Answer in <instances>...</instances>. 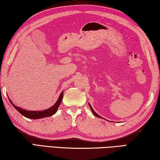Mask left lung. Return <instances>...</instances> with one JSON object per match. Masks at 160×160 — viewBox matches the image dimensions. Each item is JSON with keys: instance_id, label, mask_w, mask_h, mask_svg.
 I'll list each match as a JSON object with an SVG mask.
<instances>
[{"instance_id": "8db88e82", "label": "left lung", "mask_w": 160, "mask_h": 160, "mask_svg": "<svg viewBox=\"0 0 160 160\" xmlns=\"http://www.w3.org/2000/svg\"><path fill=\"white\" fill-rule=\"evenodd\" d=\"M89 105V107H90V108H91V111H92V112H93V114H94V115L95 116H96V117H100V118H102V117H100V116H99L98 115V114L96 112H95L93 110V108H92V107H91V105L90 104H88Z\"/></svg>"}]
</instances>
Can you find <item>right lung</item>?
Here are the masks:
<instances>
[{
  "mask_svg": "<svg viewBox=\"0 0 160 160\" xmlns=\"http://www.w3.org/2000/svg\"><path fill=\"white\" fill-rule=\"evenodd\" d=\"M63 98V91H62V93L60 95V97H59L58 100H57V102H55V104L52 106L51 108H50L47 110H45L43 111H28V110H23L19 107H17L13 103L11 102V100L9 99L10 102L11 104L12 105V106L15 108L17 110H18L19 113L22 115L27 117V118L29 119H41V118H44V117H50L54 114L58 110V108H59V106L61 104L62 100Z\"/></svg>",
  "mask_w": 160,
  "mask_h": 160,
  "instance_id": "1",
  "label": "right lung"
}]
</instances>
